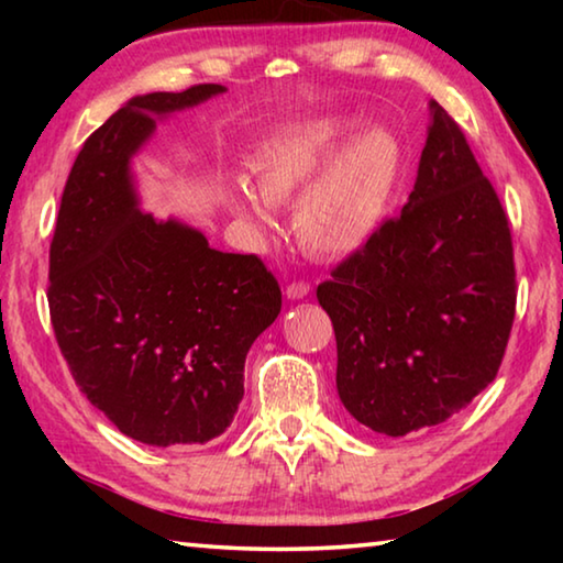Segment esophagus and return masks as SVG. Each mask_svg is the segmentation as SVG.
<instances>
[{
    "instance_id": "obj_1",
    "label": "esophagus",
    "mask_w": 563,
    "mask_h": 563,
    "mask_svg": "<svg viewBox=\"0 0 563 563\" xmlns=\"http://www.w3.org/2000/svg\"><path fill=\"white\" fill-rule=\"evenodd\" d=\"M308 292H310V285L308 283H290L288 288H285V295H288V300H302Z\"/></svg>"
}]
</instances>
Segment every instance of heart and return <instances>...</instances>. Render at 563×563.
<instances>
[{"mask_svg": "<svg viewBox=\"0 0 563 563\" xmlns=\"http://www.w3.org/2000/svg\"><path fill=\"white\" fill-rule=\"evenodd\" d=\"M405 166L397 133L375 123L357 133V121L318 117L273 129L251 156L253 188L231 184L225 203L253 228H268L271 203L298 196L292 228L310 253L338 258L360 251L393 208Z\"/></svg>", "mask_w": 563, "mask_h": 563, "instance_id": "heart-1", "label": "heart"}]
</instances>
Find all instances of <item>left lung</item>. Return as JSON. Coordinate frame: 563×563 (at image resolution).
<instances>
[{
  "instance_id": "8db88e82",
  "label": "left lung",
  "mask_w": 563,
  "mask_h": 563,
  "mask_svg": "<svg viewBox=\"0 0 563 563\" xmlns=\"http://www.w3.org/2000/svg\"><path fill=\"white\" fill-rule=\"evenodd\" d=\"M318 300L335 328L340 402L379 434L442 424L497 377L517 308L509 221L437 101L402 213Z\"/></svg>"
}]
</instances>
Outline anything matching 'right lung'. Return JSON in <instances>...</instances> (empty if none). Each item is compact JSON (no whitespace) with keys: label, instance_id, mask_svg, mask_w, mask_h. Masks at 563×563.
Masks as SVG:
<instances>
[{"label":"right lung","instance_id":"obj_1","mask_svg":"<svg viewBox=\"0 0 563 563\" xmlns=\"http://www.w3.org/2000/svg\"><path fill=\"white\" fill-rule=\"evenodd\" d=\"M223 91L129 99L79 151L56 218V342L89 402L151 446L206 444L231 427L247 350L283 305L258 255L216 251L198 228L141 211L133 156L158 121Z\"/></svg>","mask_w":563,"mask_h":563}]
</instances>
